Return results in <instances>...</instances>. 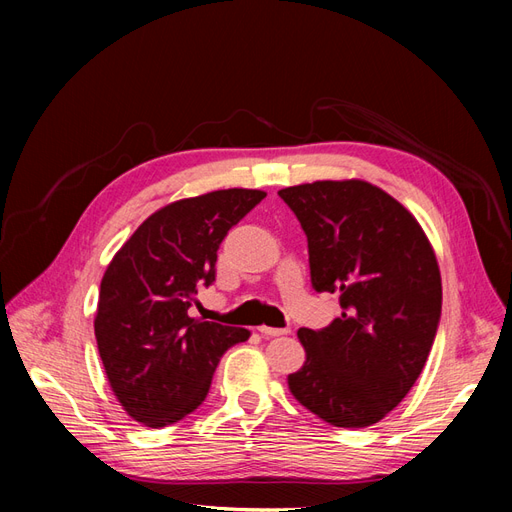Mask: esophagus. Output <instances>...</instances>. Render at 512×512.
Segmentation results:
<instances>
[{
  "label": "esophagus",
  "mask_w": 512,
  "mask_h": 512,
  "mask_svg": "<svg viewBox=\"0 0 512 512\" xmlns=\"http://www.w3.org/2000/svg\"><path fill=\"white\" fill-rule=\"evenodd\" d=\"M258 331L265 337H280V335L290 333V329H275V327H258Z\"/></svg>",
  "instance_id": "esophagus-1"
}]
</instances>
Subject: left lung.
<instances>
[{
  "mask_svg": "<svg viewBox=\"0 0 512 512\" xmlns=\"http://www.w3.org/2000/svg\"><path fill=\"white\" fill-rule=\"evenodd\" d=\"M307 237L318 292H339L342 316L299 329L305 363L288 389L335 427H369L421 376L442 314L433 247L414 215L361 179L314 181L277 192Z\"/></svg>",
  "mask_w": 512,
  "mask_h": 512,
  "instance_id": "obj_1",
  "label": "left lung"
}]
</instances>
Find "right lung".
Segmentation results:
<instances>
[{
  "instance_id": "add662e5",
  "label": "right lung",
  "mask_w": 512,
  "mask_h": 512,
  "mask_svg": "<svg viewBox=\"0 0 512 512\" xmlns=\"http://www.w3.org/2000/svg\"><path fill=\"white\" fill-rule=\"evenodd\" d=\"M267 194L218 190L183 198L134 230L106 267L94 320L108 384L134 421L160 429L203 404L222 354L247 329L192 318L200 286L215 282L228 230Z\"/></svg>"
}]
</instances>
